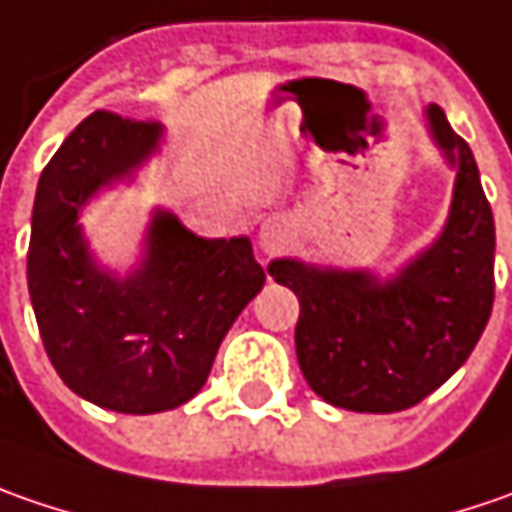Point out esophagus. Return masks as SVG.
<instances>
[{"label":"esophagus","mask_w":512,"mask_h":512,"mask_svg":"<svg viewBox=\"0 0 512 512\" xmlns=\"http://www.w3.org/2000/svg\"><path fill=\"white\" fill-rule=\"evenodd\" d=\"M257 240H260V249H263L266 255H278V252H283V249L292 243L289 223H286L283 217H269V220L260 226Z\"/></svg>","instance_id":"1"}]
</instances>
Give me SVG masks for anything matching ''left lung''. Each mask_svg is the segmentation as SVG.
I'll return each instance as SVG.
<instances>
[{"instance_id":"left-lung-1","label":"left lung","mask_w":512,"mask_h":512,"mask_svg":"<svg viewBox=\"0 0 512 512\" xmlns=\"http://www.w3.org/2000/svg\"><path fill=\"white\" fill-rule=\"evenodd\" d=\"M433 140L456 166L441 237L395 278L272 260L269 275L300 300L295 349L309 387L355 412L415 407L456 372L493 312L496 226L470 145L438 105Z\"/></svg>"}]
</instances>
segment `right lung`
<instances>
[{"instance_id":"add662e5","label":"right lung","mask_w":512,"mask_h":512,"mask_svg":"<svg viewBox=\"0 0 512 512\" xmlns=\"http://www.w3.org/2000/svg\"><path fill=\"white\" fill-rule=\"evenodd\" d=\"M163 125L94 111L68 134L36 186L28 292L51 364L79 398L128 415L194 398L220 341L266 280L249 237L206 240L174 214L148 226L128 278L100 269L77 217L111 180L148 160Z\"/></svg>"}]
</instances>
